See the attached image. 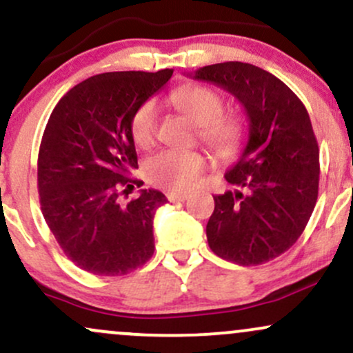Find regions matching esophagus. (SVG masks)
I'll return each mask as SVG.
<instances>
[{
    "label": "esophagus",
    "instance_id": "obj_1",
    "mask_svg": "<svg viewBox=\"0 0 353 353\" xmlns=\"http://www.w3.org/2000/svg\"><path fill=\"white\" fill-rule=\"evenodd\" d=\"M165 196L171 202H184L188 199V192H168Z\"/></svg>",
    "mask_w": 353,
    "mask_h": 353
}]
</instances>
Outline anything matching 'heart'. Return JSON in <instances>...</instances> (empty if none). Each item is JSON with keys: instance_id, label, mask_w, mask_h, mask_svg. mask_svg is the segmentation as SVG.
Returning <instances> with one entry per match:
<instances>
[{"instance_id": "1", "label": "heart", "mask_w": 353, "mask_h": 353, "mask_svg": "<svg viewBox=\"0 0 353 353\" xmlns=\"http://www.w3.org/2000/svg\"><path fill=\"white\" fill-rule=\"evenodd\" d=\"M172 103L199 125V139L217 156L228 157L237 151L244 137V119L222 114L224 98L208 86H189L172 96ZM157 129V104L148 99L136 109L131 119V136L137 148H151ZM205 161L197 151H161L145 163L149 181L171 190H185L204 171Z\"/></svg>"}]
</instances>
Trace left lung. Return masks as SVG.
<instances>
[{"label":"left lung","mask_w":353,"mask_h":353,"mask_svg":"<svg viewBox=\"0 0 353 353\" xmlns=\"http://www.w3.org/2000/svg\"><path fill=\"white\" fill-rule=\"evenodd\" d=\"M189 76L229 91L249 119L244 151L225 172L237 189L214 196L209 247L234 264H265L297 242L317 202L319 144L309 112L292 89L254 64L228 61Z\"/></svg>","instance_id":"left-lung-1"}]
</instances>
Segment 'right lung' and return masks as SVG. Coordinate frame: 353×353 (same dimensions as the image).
I'll list each match as a JSON object with an SVG mask.
<instances>
[{"instance_id": "1", "label": "right lung", "mask_w": 353, "mask_h": 353, "mask_svg": "<svg viewBox=\"0 0 353 353\" xmlns=\"http://www.w3.org/2000/svg\"><path fill=\"white\" fill-rule=\"evenodd\" d=\"M171 76L103 72L52 109L38 156L41 212L66 257L89 274L124 275L152 257V221L168 199L154 189L128 204L121 196L143 184L128 177L137 169L132 114Z\"/></svg>"}]
</instances>
